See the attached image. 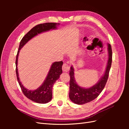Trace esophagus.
<instances>
[{
    "instance_id": "obj_1",
    "label": "esophagus",
    "mask_w": 129,
    "mask_h": 129,
    "mask_svg": "<svg viewBox=\"0 0 129 129\" xmlns=\"http://www.w3.org/2000/svg\"><path fill=\"white\" fill-rule=\"evenodd\" d=\"M70 68L69 66L66 63H63V64L62 65V70H63V72H67L69 69Z\"/></svg>"
}]
</instances>
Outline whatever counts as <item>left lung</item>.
Listing matches in <instances>:
<instances>
[{"mask_svg": "<svg viewBox=\"0 0 129 129\" xmlns=\"http://www.w3.org/2000/svg\"><path fill=\"white\" fill-rule=\"evenodd\" d=\"M109 58L104 75L99 80L98 83L89 88H83L78 85L75 82L74 75V69L71 67L69 71L70 90L69 98L73 102L77 104H84L95 100L102 91L108 79L109 74L112 62V49L110 44H108Z\"/></svg>", "mask_w": 129, "mask_h": 129, "instance_id": "8db88e82", "label": "left lung"}]
</instances>
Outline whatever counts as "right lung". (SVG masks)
Returning <instances> with one entry per match:
<instances>
[{
  "label": "right lung",
  "instance_id": "obj_1",
  "mask_svg": "<svg viewBox=\"0 0 129 129\" xmlns=\"http://www.w3.org/2000/svg\"><path fill=\"white\" fill-rule=\"evenodd\" d=\"M57 24V23L55 22H46L36 25L25 34V36L22 38L20 41V45H19L16 60H15V66H16L15 71H16L17 80L24 95L28 99L36 103L44 104L49 102L52 100V87L55 81L59 78L60 75L62 73V66L63 64V62L61 61L54 62L50 67L48 75L46 77V79L43 84L39 88L35 90H29L23 86L19 80L17 68L19 52L22 47L32 38L38 34L45 32V31L56 28ZM59 24H58V25Z\"/></svg>",
  "mask_w": 129,
  "mask_h": 129
}]
</instances>
